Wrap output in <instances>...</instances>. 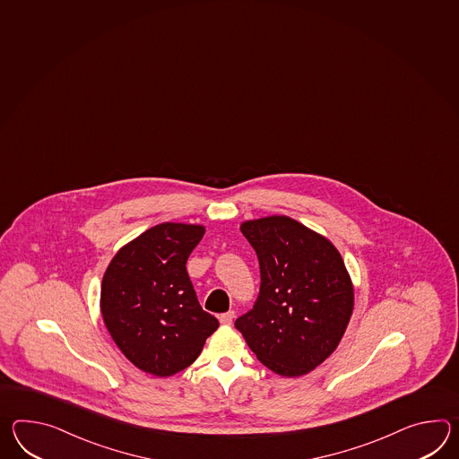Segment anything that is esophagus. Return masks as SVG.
I'll return each mask as SVG.
<instances>
[{
    "mask_svg": "<svg viewBox=\"0 0 459 459\" xmlns=\"http://www.w3.org/2000/svg\"><path fill=\"white\" fill-rule=\"evenodd\" d=\"M235 313L234 311H227L224 315H221L219 316V321L225 325V326H229V325H232V321H234Z\"/></svg>",
    "mask_w": 459,
    "mask_h": 459,
    "instance_id": "obj_1",
    "label": "esophagus"
}]
</instances>
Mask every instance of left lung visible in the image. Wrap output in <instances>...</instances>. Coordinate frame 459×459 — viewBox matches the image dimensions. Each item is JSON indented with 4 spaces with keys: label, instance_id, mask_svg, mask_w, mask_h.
I'll use <instances>...</instances> for the list:
<instances>
[{
    "label": "left lung",
    "instance_id": "8db88e82",
    "mask_svg": "<svg viewBox=\"0 0 459 459\" xmlns=\"http://www.w3.org/2000/svg\"><path fill=\"white\" fill-rule=\"evenodd\" d=\"M260 265V291L235 327L283 377L305 376L334 352L354 306L344 262L323 235L285 215L240 227Z\"/></svg>",
    "mask_w": 459,
    "mask_h": 459
}]
</instances>
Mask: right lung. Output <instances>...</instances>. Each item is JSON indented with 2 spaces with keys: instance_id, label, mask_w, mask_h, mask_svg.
Instances as JSON below:
<instances>
[{
  "instance_id": "1",
  "label": "right lung",
  "mask_w": 459,
  "mask_h": 459,
  "mask_svg": "<svg viewBox=\"0 0 459 459\" xmlns=\"http://www.w3.org/2000/svg\"><path fill=\"white\" fill-rule=\"evenodd\" d=\"M203 225H156L125 245L103 275V321L125 357L156 377L191 366L219 321L204 311L186 270Z\"/></svg>"
}]
</instances>
